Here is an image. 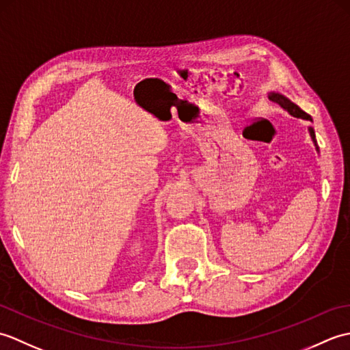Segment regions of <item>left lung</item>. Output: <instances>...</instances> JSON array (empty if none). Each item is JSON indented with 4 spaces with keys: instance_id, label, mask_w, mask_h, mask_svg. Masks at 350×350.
I'll use <instances>...</instances> for the list:
<instances>
[{
    "instance_id": "1",
    "label": "left lung",
    "mask_w": 350,
    "mask_h": 350,
    "mask_svg": "<svg viewBox=\"0 0 350 350\" xmlns=\"http://www.w3.org/2000/svg\"><path fill=\"white\" fill-rule=\"evenodd\" d=\"M269 99L273 100V102H277L278 105H280L282 109H286L290 116L298 117V118H304V120L313 122V118H311V117L306 113V111H302L298 105H296L295 102H292L288 98H286L284 94H281V93H278V92H271V93H269ZM308 132H310L311 139H313V143H314V146H316V150L319 152L317 141H316V135H314V129L311 128V126L308 128Z\"/></svg>"
}]
</instances>
